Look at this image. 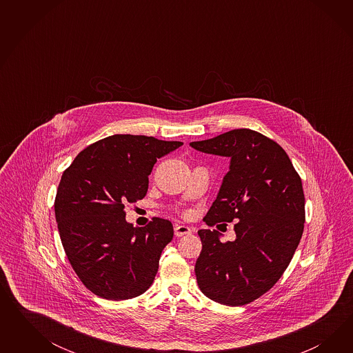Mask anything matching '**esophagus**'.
Listing matches in <instances>:
<instances>
[{"label":"esophagus","mask_w":353,"mask_h":353,"mask_svg":"<svg viewBox=\"0 0 353 353\" xmlns=\"http://www.w3.org/2000/svg\"><path fill=\"white\" fill-rule=\"evenodd\" d=\"M192 229L188 225H174V235L176 236H182V235L192 234Z\"/></svg>","instance_id":"1"}]
</instances>
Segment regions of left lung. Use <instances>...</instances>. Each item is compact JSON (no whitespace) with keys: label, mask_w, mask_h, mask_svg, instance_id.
Masks as SVG:
<instances>
[{"label":"left lung","mask_w":353,"mask_h":353,"mask_svg":"<svg viewBox=\"0 0 353 353\" xmlns=\"http://www.w3.org/2000/svg\"><path fill=\"white\" fill-rule=\"evenodd\" d=\"M190 146L232 159L205 223L234 221L236 235L223 243L217 230L198 232L203 246L195 263L198 286L220 304L245 305L276 285L298 248L305 221L301 179L286 151L252 129Z\"/></svg>","instance_id":"8db88e82"}]
</instances>
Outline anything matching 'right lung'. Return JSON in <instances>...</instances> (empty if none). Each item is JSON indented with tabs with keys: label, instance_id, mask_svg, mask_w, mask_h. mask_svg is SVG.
Wrapping results in <instances>:
<instances>
[{
	"label": "right lung",
	"instance_id": "obj_1",
	"mask_svg": "<svg viewBox=\"0 0 353 353\" xmlns=\"http://www.w3.org/2000/svg\"><path fill=\"white\" fill-rule=\"evenodd\" d=\"M182 142L114 134L77 154L59 182L54 211L64 252L86 289L107 300L136 298L149 289L171 221L143 228L125 221V204L145 198L149 174Z\"/></svg>",
	"mask_w": 353,
	"mask_h": 353
}]
</instances>
